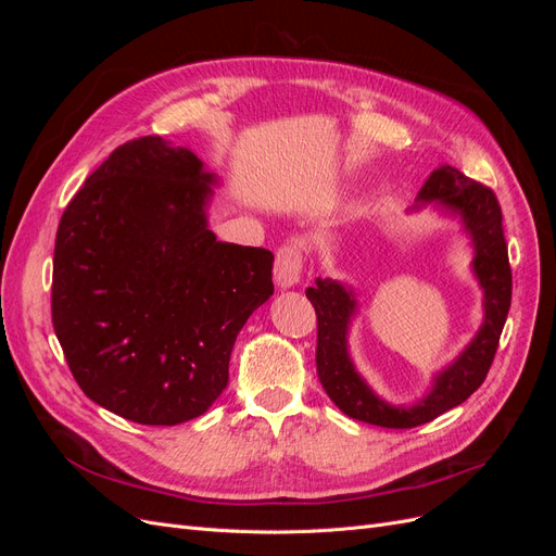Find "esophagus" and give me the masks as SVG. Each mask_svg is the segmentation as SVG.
Instances as JSON below:
<instances>
[{"instance_id":"34e87169","label":"esophagus","mask_w":556,"mask_h":556,"mask_svg":"<svg viewBox=\"0 0 556 556\" xmlns=\"http://www.w3.org/2000/svg\"><path fill=\"white\" fill-rule=\"evenodd\" d=\"M301 268H304V262H301V250L296 243H285L276 252V264H274V278L276 285L282 290L294 288L301 278Z\"/></svg>"}]
</instances>
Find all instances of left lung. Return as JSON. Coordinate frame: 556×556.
<instances>
[{"label": "left lung", "mask_w": 556, "mask_h": 556, "mask_svg": "<svg viewBox=\"0 0 556 556\" xmlns=\"http://www.w3.org/2000/svg\"><path fill=\"white\" fill-rule=\"evenodd\" d=\"M431 201H439V206L447 213L459 215L464 229L470 233L476 250L473 274L484 292V319L476 339L464 348L462 355L433 378L431 392L425 399L413 406H392L357 374L348 352L350 317L357 311L350 288L329 278H317L315 288L306 290L317 315V378L336 406L359 422L384 429L427 425L473 394L484 382L496 355L513 296V274L498 199L490 188L443 164L427 178L417 194V204H431Z\"/></svg>", "instance_id": "8db88e82"}]
</instances>
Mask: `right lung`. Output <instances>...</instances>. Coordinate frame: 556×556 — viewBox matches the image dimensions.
I'll return each mask as SVG.
<instances>
[{"label": "right lung", "instance_id": "obj_1", "mask_svg": "<svg viewBox=\"0 0 556 556\" xmlns=\"http://www.w3.org/2000/svg\"><path fill=\"white\" fill-rule=\"evenodd\" d=\"M190 148L117 146L64 208L53 327L78 387L139 425L204 415L229 380L233 341L274 294V255L208 229L215 185Z\"/></svg>", "mask_w": 556, "mask_h": 556}]
</instances>
